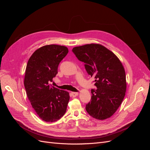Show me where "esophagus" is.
<instances>
[{
    "instance_id": "34e87169",
    "label": "esophagus",
    "mask_w": 150,
    "mask_h": 150,
    "mask_svg": "<svg viewBox=\"0 0 150 150\" xmlns=\"http://www.w3.org/2000/svg\"><path fill=\"white\" fill-rule=\"evenodd\" d=\"M78 94H79V93H76V92H72V93H71L72 96L73 97V98H75V97H76L77 96H78Z\"/></svg>"
}]
</instances>
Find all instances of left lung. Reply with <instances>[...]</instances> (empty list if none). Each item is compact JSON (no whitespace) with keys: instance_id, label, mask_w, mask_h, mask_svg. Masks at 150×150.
<instances>
[{"instance_id":"8db88e82","label":"left lung","mask_w":150,"mask_h":150,"mask_svg":"<svg viewBox=\"0 0 150 150\" xmlns=\"http://www.w3.org/2000/svg\"><path fill=\"white\" fill-rule=\"evenodd\" d=\"M83 62L86 70L95 78L97 89H91V101L86 110L95 119L104 120L115 114L126 91V74L121 62L110 50L99 44H89L72 49Z\"/></svg>"}]
</instances>
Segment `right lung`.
<instances>
[{
  "mask_svg": "<svg viewBox=\"0 0 150 150\" xmlns=\"http://www.w3.org/2000/svg\"><path fill=\"white\" fill-rule=\"evenodd\" d=\"M68 51L64 46L46 45L35 51L27 64L24 81L27 96L32 107L44 121H57L66 111L69 93L50 83Z\"/></svg>",
  "mask_w": 150,
  "mask_h": 150,
  "instance_id": "obj_1",
  "label": "right lung"
}]
</instances>
